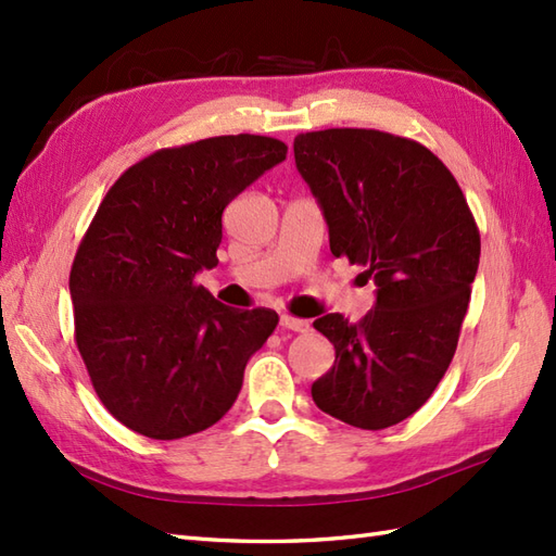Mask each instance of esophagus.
Returning <instances> with one entry per match:
<instances>
[{
  "mask_svg": "<svg viewBox=\"0 0 556 556\" xmlns=\"http://www.w3.org/2000/svg\"><path fill=\"white\" fill-rule=\"evenodd\" d=\"M279 325L285 329H291V332H308L311 329V323L308 320H299V317H291V315H281Z\"/></svg>",
  "mask_w": 556,
  "mask_h": 556,
  "instance_id": "obj_1",
  "label": "esophagus"
}]
</instances>
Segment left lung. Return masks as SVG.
I'll use <instances>...</instances> for the list:
<instances>
[{"mask_svg":"<svg viewBox=\"0 0 556 556\" xmlns=\"http://www.w3.org/2000/svg\"><path fill=\"white\" fill-rule=\"evenodd\" d=\"M293 157L329 251L363 265L377 287L361 323L339 313L313 323L337 351L313 401L353 428H392L430 399L454 358L480 263L476 219L452 172L416 140L327 128L296 136Z\"/></svg>","mask_w":556,"mask_h":556,"instance_id":"left-lung-1","label":"left lung"}]
</instances>
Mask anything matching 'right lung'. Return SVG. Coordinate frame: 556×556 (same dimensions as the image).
<instances>
[{
  "label": "right lung",
  "instance_id": "right-lung-1",
  "mask_svg": "<svg viewBox=\"0 0 556 556\" xmlns=\"http://www.w3.org/2000/svg\"><path fill=\"white\" fill-rule=\"evenodd\" d=\"M285 160L277 138H205L152 152L104 195L68 291L90 382L128 430L181 440L233 406L279 317L229 308L195 275L219 263L224 207Z\"/></svg>",
  "mask_w": 556,
  "mask_h": 556
}]
</instances>
